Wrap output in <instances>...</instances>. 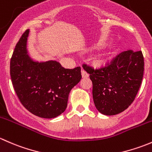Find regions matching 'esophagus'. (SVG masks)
<instances>
[{"label": "esophagus", "mask_w": 152, "mask_h": 152, "mask_svg": "<svg viewBox=\"0 0 152 152\" xmlns=\"http://www.w3.org/2000/svg\"><path fill=\"white\" fill-rule=\"evenodd\" d=\"M81 73H82V78H87L89 76L88 73H87L86 71H85L84 70H82V71H81Z\"/></svg>", "instance_id": "esophagus-1"}]
</instances>
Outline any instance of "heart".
<instances>
[{"label":"heart","mask_w":152,"mask_h":152,"mask_svg":"<svg viewBox=\"0 0 152 152\" xmlns=\"http://www.w3.org/2000/svg\"><path fill=\"white\" fill-rule=\"evenodd\" d=\"M104 56L101 55V56H99V57L97 58V59H96V63L101 64L104 62Z\"/></svg>","instance_id":"heart-1"}]
</instances>
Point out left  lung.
<instances>
[{
    "label": "left lung",
    "instance_id": "obj_1",
    "mask_svg": "<svg viewBox=\"0 0 152 152\" xmlns=\"http://www.w3.org/2000/svg\"><path fill=\"white\" fill-rule=\"evenodd\" d=\"M82 67L90 74L96 109L106 115H114L134 102L143 76L144 58L141 50H128L99 69L86 64Z\"/></svg>",
    "mask_w": 152,
    "mask_h": 152
}]
</instances>
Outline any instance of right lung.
<instances>
[{
	"mask_svg": "<svg viewBox=\"0 0 152 152\" xmlns=\"http://www.w3.org/2000/svg\"><path fill=\"white\" fill-rule=\"evenodd\" d=\"M29 29L17 43L10 61L15 91L23 107L43 118H53L66 109L69 93L82 79L81 67L65 69L56 61L38 62L28 56Z\"/></svg>",
	"mask_w": 152,
	"mask_h": 152,
	"instance_id": "add662e5",
	"label": "right lung"
}]
</instances>
